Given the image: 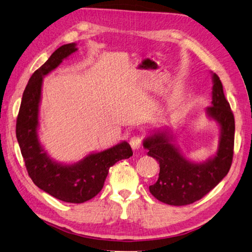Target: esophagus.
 I'll list each match as a JSON object with an SVG mask.
<instances>
[{
    "mask_svg": "<svg viewBox=\"0 0 252 252\" xmlns=\"http://www.w3.org/2000/svg\"><path fill=\"white\" fill-rule=\"evenodd\" d=\"M130 145L133 150H138L140 147H142V137L139 135H134L130 139Z\"/></svg>",
    "mask_w": 252,
    "mask_h": 252,
    "instance_id": "obj_1",
    "label": "esophagus"
}]
</instances>
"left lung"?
Masks as SVG:
<instances>
[{"label":"left lung","instance_id":"1","mask_svg":"<svg viewBox=\"0 0 252 252\" xmlns=\"http://www.w3.org/2000/svg\"><path fill=\"white\" fill-rule=\"evenodd\" d=\"M212 105L205 113L219 126V142L216 154L206 161H191L181 153L176 136L169 127L150 132L143 146L148 156L160 164L159 178L149 186L157 200L174 206H183L198 201L213 190L229 173L233 159L235 121L223 93L221 80L212 72Z\"/></svg>","mask_w":252,"mask_h":252}]
</instances>
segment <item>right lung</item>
<instances>
[{
  "label": "right lung",
  "mask_w": 252,
  "mask_h": 252,
  "mask_svg": "<svg viewBox=\"0 0 252 252\" xmlns=\"http://www.w3.org/2000/svg\"><path fill=\"white\" fill-rule=\"evenodd\" d=\"M76 46L71 43L59 47L31 76L22 95L16 136L33 183L58 200L78 204L94 197L103 188L109 167L128 159L133 153L128 143L122 140L113 147L87 155L77 162L62 163L52 159L40 143L38 130L43 79L78 50Z\"/></svg>",
  "instance_id": "right-lung-1"
}]
</instances>
